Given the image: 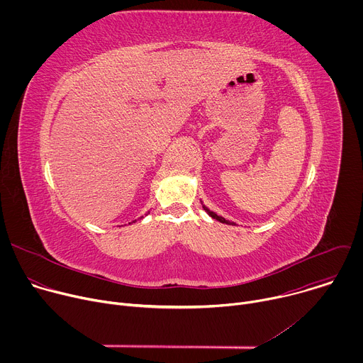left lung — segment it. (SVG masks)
Here are the masks:
<instances>
[{
  "mask_svg": "<svg viewBox=\"0 0 363 363\" xmlns=\"http://www.w3.org/2000/svg\"><path fill=\"white\" fill-rule=\"evenodd\" d=\"M203 210L206 211V213H208L214 220H217V221H220V223H224V224H234V223H230V221H227L225 218H223V217H220V216H217L216 213H213V211H210L208 208H206V206H203Z\"/></svg>",
  "mask_w": 363,
  "mask_h": 363,
  "instance_id": "1",
  "label": "left lung"
}]
</instances>
